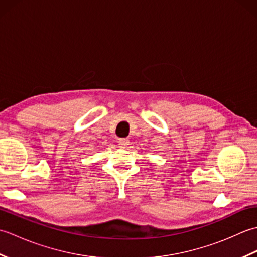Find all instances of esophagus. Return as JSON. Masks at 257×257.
<instances>
[{"instance_id": "obj_1", "label": "esophagus", "mask_w": 257, "mask_h": 257, "mask_svg": "<svg viewBox=\"0 0 257 257\" xmlns=\"http://www.w3.org/2000/svg\"><path fill=\"white\" fill-rule=\"evenodd\" d=\"M118 143H119L120 148H125V147L129 145V140L127 138H120L118 140Z\"/></svg>"}]
</instances>
